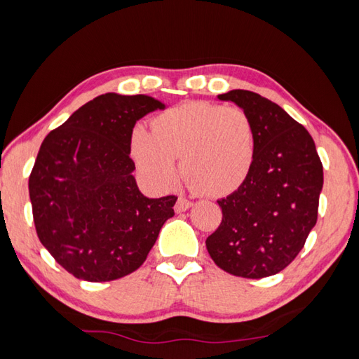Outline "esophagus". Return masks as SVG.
I'll return each instance as SVG.
<instances>
[{
  "label": "esophagus",
  "mask_w": 359,
  "mask_h": 359,
  "mask_svg": "<svg viewBox=\"0 0 359 359\" xmlns=\"http://www.w3.org/2000/svg\"><path fill=\"white\" fill-rule=\"evenodd\" d=\"M191 207H193V202L191 201L185 199V197H179L177 202H175L174 210H175V212H184V211L189 210Z\"/></svg>",
  "instance_id": "esophagus-1"
}]
</instances>
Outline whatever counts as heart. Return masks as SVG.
<instances>
[{
    "instance_id": "heart-1",
    "label": "heart",
    "mask_w": 359,
    "mask_h": 359,
    "mask_svg": "<svg viewBox=\"0 0 359 359\" xmlns=\"http://www.w3.org/2000/svg\"><path fill=\"white\" fill-rule=\"evenodd\" d=\"M152 131L135 126L129 151L142 177L152 187L171 188L185 177L208 196H225L241 188L256 154L255 126L248 114L208 102H189L157 114Z\"/></svg>"
}]
</instances>
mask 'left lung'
<instances>
[{"instance_id":"8db88e82","label":"left lung","mask_w":359,"mask_h":359,"mask_svg":"<svg viewBox=\"0 0 359 359\" xmlns=\"http://www.w3.org/2000/svg\"><path fill=\"white\" fill-rule=\"evenodd\" d=\"M217 98L248 114L256 154L245 184L217 201L222 222L205 243L226 273L248 279L273 276L299 255L316 225L323 163L307 129L279 104L243 89Z\"/></svg>"}]
</instances>
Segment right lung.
Masks as SVG:
<instances>
[{
    "label": "right lung",
    "mask_w": 359,
    "mask_h": 359,
    "mask_svg": "<svg viewBox=\"0 0 359 359\" xmlns=\"http://www.w3.org/2000/svg\"><path fill=\"white\" fill-rule=\"evenodd\" d=\"M165 108L149 95L108 93L43 140L29 177L36 234L77 279L106 282L135 271L174 216L177 197L143 196L129 157L137 121Z\"/></svg>",
    "instance_id": "obj_1"
}]
</instances>
